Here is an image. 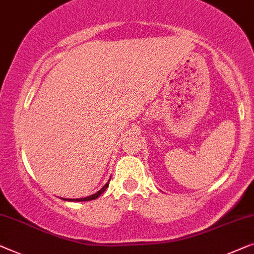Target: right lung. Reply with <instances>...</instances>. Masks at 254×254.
I'll return each mask as SVG.
<instances>
[{"instance_id":"add662e5","label":"right lung","mask_w":254,"mask_h":254,"mask_svg":"<svg viewBox=\"0 0 254 254\" xmlns=\"http://www.w3.org/2000/svg\"><path fill=\"white\" fill-rule=\"evenodd\" d=\"M109 182H110V180L105 184V187L101 188V190H99L98 192H96V193L90 195V197L79 198V199H64V200H67V201H88V200H94V199H96L98 197H100V195H101V194L103 193V192L106 191V189L108 188V185H109Z\"/></svg>"}]
</instances>
